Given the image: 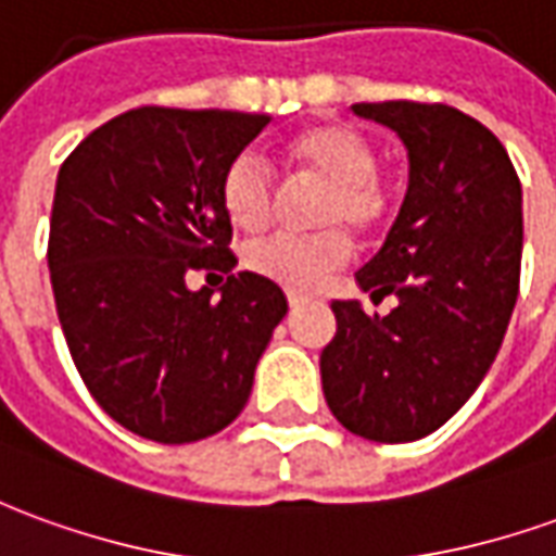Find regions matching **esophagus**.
<instances>
[{"label": "esophagus", "mask_w": 556, "mask_h": 556, "mask_svg": "<svg viewBox=\"0 0 556 556\" xmlns=\"http://www.w3.org/2000/svg\"><path fill=\"white\" fill-rule=\"evenodd\" d=\"M301 304H306L304 294H298V291H289V306H291V309H294V306H301Z\"/></svg>", "instance_id": "obj_1"}]
</instances>
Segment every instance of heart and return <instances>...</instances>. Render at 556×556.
I'll return each mask as SVG.
<instances>
[{
	"mask_svg": "<svg viewBox=\"0 0 556 556\" xmlns=\"http://www.w3.org/2000/svg\"><path fill=\"white\" fill-rule=\"evenodd\" d=\"M286 168L294 180H313L321 189L313 198L309 235H277L252 243L243 262L252 274L289 291L321 286L333 270L352 258V238L345 228L370 235L391 213V186L376 168V147L343 123H321L286 143ZM225 216L247 235L265 231L279 201V186L265 159L243 150L231 159L219 180Z\"/></svg>",
	"mask_w": 556,
	"mask_h": 556,
	"instance_id": "obj_1",
	"label": "heart"
}]
</instances>
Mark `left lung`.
<instances>
[{"instance_id": "obj_1", "label": "left lung", "mask_w": 556, "mask_h": 556, "mask_svg": "<svg viewBox=\"0 0 556 556\" xmlns=\"http://www.w3.org/2000/svg\"><path fill=\"white\" fill-rule=\"evenodd\" d=\"M352 111L400 135L409 189L382 250L358 270L388 316L333 301L321 349L333 418L372 442H413L452 418L481 386L518 301L521 180L506 147L448 104L361 102Z\"/></svg>"}]
</instances>
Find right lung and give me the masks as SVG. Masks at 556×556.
<instances>
[{"label":"right lung","mask_w":556,"mask_h":556,"mask_svg":"<svg viewBox=\"0 0 556 556\" xmlns=\"http://www.w3.org/2000/svg\"><path fill=\"white\" fill-rule=\"evenodd\" d=\"M267 123L150 104L62 162L48 240L56 316L89 394L143 440L184 445L231 425L289 309L277 282L231 274L219 201L225 165ZM189 269L225 273L224 298L189 290Z\"/></svg>","instance_id":"1"}]
</instances>
